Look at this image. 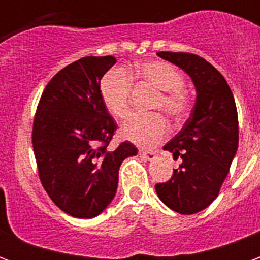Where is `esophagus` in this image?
<instances>
[{
  "instance_id": "34e87169",
  "label": "esophagus",
  "mask_w": 260,
  "mask_h": 260,
  "mask_svg": "<svg viewBox=\"0 0 260 260\" xmlns=\"http://www.w3.org/2000/svg\"><path fill=\"white\" fill-rule=\"evenodd\" d=\"M139 154H141L145 160H153V158L156 157V153L153 152V150H141Z\"/></svg>"
}]
</instances>
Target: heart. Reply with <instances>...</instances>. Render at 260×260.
<instances>
[{"mask_svg": "<svg viewBox=\"0 0 260 260\" xmlns=\"http://www.w3.org/2000/svg\"><path fill=\"white\" fill-rule=\"evenodd\" d=\"M136 78L157 89L153 110H163L170 118L181 121L189 111V96L182 89L184 76L174 65L160 59L143 61L136 67ZM132 79L122 68L108 71L100 80V96L115 118L129 113ZM125 139L139 146H152L167 134V122L160 113L132 114L121 128Z\"/></svg>", "mask_w": 260, "mask_h": 260, "instance_id": "heart-1", "label": "heart"}]
</instances>
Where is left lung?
<instances>
[{
  "mask_svg": "<svg viewBox=\"0 0 260 260\" xmlns=\"http://www.w3.org/2000/svg\"><path fill=\"white\" fill-rule=\"evenodd\" d=\"M157 55L191 76L196 102L182 129L163 147L182 161L167 182L156 184V192L171 210L193 214L217 198L229 174L238 149V114L224 76L206 59L189 53Z\"/></svg>",
  "mask_w": 260,
  "mask_h": 260,
  "instance_id": "obj_1",
  "label": "left lung"
}]
</instances>
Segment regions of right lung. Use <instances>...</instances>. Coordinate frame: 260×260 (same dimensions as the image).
<instances>
[{"label": "right lung", "instance_id": "obj_1", "mask_svg": "<svg viewBox=\"0 0 260 260\" xmlns=\"http://www.w3.org/2000/svg\"><path fill=\"white\" fill-rule=\"evenodd\" d=\"M113 55L83 57L61 69L43 91L33 121V150L43 188L69 216L91 218L111 203L118 170L136 156L131 142L108 145L117 129L100 96Z\"/></svg>", "mask_w": 260, "mask_h": 260}]
</instances>
